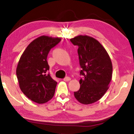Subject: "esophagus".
<instances>
[{"label": "esophagus", "mask_w": 134, "mask_h": 134, "mask_svg": "<svg viewBox=\"0 0 134 134\" xmlns=\"http://www.w3.org/2000/svg\"><path fill=\"white\" fill-rule=\"evenodd\" d=\"M70 79H70V78L69 77H65L64 79V81H67H67H70Z\"/></svg>", "instance_id": "esophagus-1"}]
</instances>
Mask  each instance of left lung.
<instances>
[{"label":"left lung","mask_w":134,"mask_h":134,"mask_svg":"<svg viewBox=\"0 0 134 134\" xmlns=\"http://www.w3.org/2000/svg\"><path fill=\"white\" fill-rule=\"evenodd\" d=\"M78 47L79 64L83 76L79 81L80 89L74 96L81 103L89 104L99 100L109 88L113 67L108 53L98 40L87 35L70 39Z\"/></svg>","instance_id":"left-lung-1"}]
</instances>
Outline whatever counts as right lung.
I'll list each match as a JSON object with an SVG mask.
<instances>
[{
	"instance_id": "right-lung-1",
	"label": "right lung",
	"mask_w": 134,
	"mask_h": 134,
	"mask_svg": "<svg viewBox=\"0 0 134 134\" xmlns=\"http://www.w3.org/2000/svg\"><path fill=\"white\" fill-rule=\"evenodd\" d=\"M61 41L60 38L41 36L27 46L21 56L16 75L21 90L29 99L44 103L54 96L57 82L48 74L49 52Z\"/></svg>"
}]
</instances>
